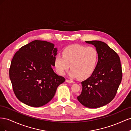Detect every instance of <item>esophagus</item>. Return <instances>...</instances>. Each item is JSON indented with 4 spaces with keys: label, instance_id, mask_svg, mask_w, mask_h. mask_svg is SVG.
Instances as JSON below:
<instances>
[{
    "label": "esophagus",
    "instance_id": "esophagus-1",
    "mask_svg": "<svg viewBox=\"0 0 131 131\" xmlns=\"http://www.w3.org/2000/svg\"><path fill=\"white\" fill-rule=\"evenodd\" d=\"M66 82H69V83H72V84H74L75 82L74 81H72V80H68V79H67L66 80Z\"/></svg>",
    "mask_w": 131,
    "mask_h": 131
}]
</instances>
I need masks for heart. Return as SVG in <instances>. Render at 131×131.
I'll use <instances>...</instances> for the list:
<instances>
[{
    "mask_svg": "<svg viewBox=\"0 0 131 131\" xmlns=\"http://www.w3.org/2000/svg\"><path fill=\"white\" fill-rule=\"evenodd\" d=\"M98 61V53L96 49L74 44L66 47L62 51V56L56 55L54 65L57 72L61 75L65 74L70 65V77L85 79L93 73Z\"/></svg>",
    "mask_w": 131,
    "mask_h": 131,
    "instance_id": "b5f03b06",
    "label": "heart"
}]
</instances>
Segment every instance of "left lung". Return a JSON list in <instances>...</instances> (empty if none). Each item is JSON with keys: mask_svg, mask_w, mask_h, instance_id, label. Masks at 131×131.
I'll use <instances>...</instances> for the list:
<instances>
[{"mask_svg": "<svg viewBox=\"0 0 131 131\" xmlns=\"http://www.w3.org/2000/svg\"><path fill=\"white\" fill-rule=\"evenodd\" d=\"M93 45L98 53V62L91 76L81 82L79 102L89 108L108 104L114 98L122 78L120 59L117 53L104 42L86 41Z\"/></svg>", "mask_w": 131, "mask_h": 131, "instance_id": "1", "label": "left lung"}]
</instances>
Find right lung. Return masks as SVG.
Returning <instances> with one entry per match:
<instances>
[{"label":"right lung","instance_id":"add662e5","mask_svg":"<svg viewBox=\"0 0 131 131\" xmlns=\"http://www.w3.org/2000/svg\"><path fill=\"white\" fill-rule=\"evenodd\" d=\"M57 49L46 41L34 40L21 47L11 62L9 77L18 100L32 107L49 103L64 77L54 72Z\"/></svg>","mask_w":131,"mask_h":131}]
</instances>
